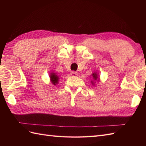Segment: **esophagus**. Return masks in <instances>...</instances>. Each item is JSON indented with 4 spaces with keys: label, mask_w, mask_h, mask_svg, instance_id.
Wrapping results in <instances>:
<instances>
[{
    "label": "esophagus",
    "mask_w": 146,
    "mask_h": 146,
    "mask_svg": "<svg viewBox=\"0 0 146 146\" xmlns=\"http://www.w3.org/2000/svg\"><path fill=\"white\" fill-rule=\"evenodd\" d=\"M77 74H78V73L76 71H74V70H73V71H71V72H70V75H71V76H73V77L77 76Z\"/></svg>",
    "instance_id": "esophagus-1"
}]
</instances>
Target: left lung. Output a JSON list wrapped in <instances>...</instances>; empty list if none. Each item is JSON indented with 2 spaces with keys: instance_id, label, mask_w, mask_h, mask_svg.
<instances>
[{
  "instance_id": "1",
  "label": "left lung",
  "mask_w": 146,
  "mask_h": 146,
  "mask_svg": "<svg viewBox=\"0 0 146 146\" xmlns=\"http://www.w3.org/2000/svg\"><path fill=\"white\" fill-rule=\"evenodd\" d=\"M92 77H93L94 80H99V78H98V75H97L96 73H94L93 74H92ZM92 83H93L92 82Z\"/></svg>"
}]
</instances>
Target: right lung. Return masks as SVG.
<instances>
[{"label":"right lung","instance_id":"add662e5","mask_svg":"<svg viewBox=\"0 0 146 146\" xmlns=\"http://www.w3.org/2000/svg\"><path fill=\"white\" fill-rule=\"evenodd\" d=\"M50 78V80H51L52 83L54 84V85H55L56 84L58 83L59 78H58V76H56V74H55V73H51Z\"/></svg>","mask_w":146,"mask_h":146}]
</instances>
